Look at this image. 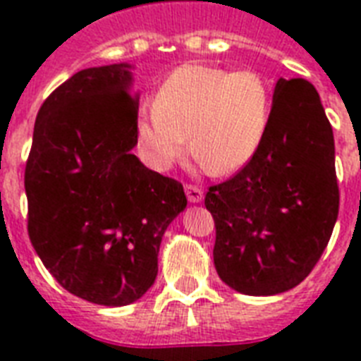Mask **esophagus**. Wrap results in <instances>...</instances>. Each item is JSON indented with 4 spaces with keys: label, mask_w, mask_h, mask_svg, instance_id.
Listing matches in <instances>:
<instances>
[{
    "label": "esophagus",
    "mask_w": 361,
    "mask_h": 361,
    "mask_svg": "<svg viewBox=\"0 0 361 361\" xmlns=\"http://www.w3.org/2000/svg\"><path fill=\"white\" fill-rule=\"evenodd\" d=\"M186 197H188L190 203H201L203 201V190L195 186V184H186Z\"/></svg>",
    "instance_id": "34e87169"
}]
</instances>
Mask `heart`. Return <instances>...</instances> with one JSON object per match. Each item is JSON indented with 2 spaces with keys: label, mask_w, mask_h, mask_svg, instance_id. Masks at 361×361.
<instances>
[{
  "label": "heart",
  "mask_w": 361,
  "mask_h": 361,
  "mask_svg": "<svg viewBox=\"0 0 361 361\" xmlns=\"http://www.w3.org/2000/svg\"><path fill=\"white\" fill-rule=\"evenodd\" d=\"M272 94L255 71L229 72L183 65L160 83L152 106L137 114V140L147 162L166 171L192 147L204 167L233 175L252 162L270 123Z\"/></svg>",
  "instance_id": "heart-1"
}]
</instances>
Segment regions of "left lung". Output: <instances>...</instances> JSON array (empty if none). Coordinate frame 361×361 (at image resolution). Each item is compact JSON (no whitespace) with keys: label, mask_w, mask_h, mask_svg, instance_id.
<instances>
[{"label":"left lung","mask_w":361,"mask_h":361,"mask_svg":"<svg viewBox=\"0 0 361 361\" xmlns=\"http://www.w3.org/2000/svg\"><path fill=\"white\" fill-rule=\"evenodd\" d=\"M204 207L216 226V272L231 289L272 296L310 276L339 212L334 132L310 82L279 78L261 149L210 186Z\"/></svg>","instance_id":"1"}]
</instances>
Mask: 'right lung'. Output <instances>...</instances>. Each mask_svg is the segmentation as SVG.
<instances>
[{
  "label": "right lung",
  "instance_id": "1",
  "mask_svg": "<svg viewBox=\"0 0 361 361\" xmlns=\"http://www.w3.org/2000/svg\"><path fill=\"white\" fill-rule=\"evenodd\" d=\"M132 65L76 72L40 106L25 164L27 231L48 272L74 296L128 305L151 289L183 184L132 154L140 94Z\"/></svg>",
  "mask_w": 361,
  "mask_h": 361
}]
</instances>
